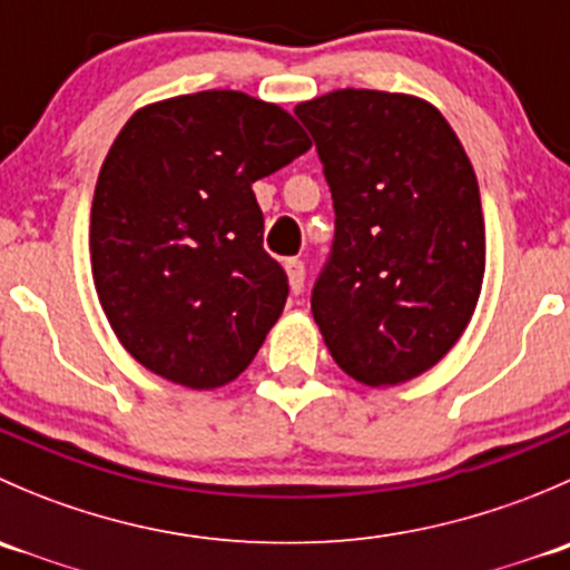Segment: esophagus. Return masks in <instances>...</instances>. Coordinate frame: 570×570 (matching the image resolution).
<instances>
[{
	"label": "esophagus",
	"mask_w": 570,
	"mask_h": 570,
	"mask_svg": "<svg viewBox=\"0 0 570 570\" xmlns=\"http://www.w3.org/2000/svg\"><path fill=\"white\" fill-rule=\"evenodd\" d=\"M286 275H289V286L295 295L303 292V281H306V264L301 258H286Z\"/></svg>",
	"instance_id": "34e87169"
}]
</instances>
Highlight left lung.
I'll use <instances>...</instances> for the list:
<instances>
[{"label":"left lung","mask_w":570,"mask_h":570,"mask_svg":"<svg viewBox=\"0 0 570 570\" xmlns=\"http://www.w3.org/2000/svg\"><path fill=\"white\" fill-rule=\"evenodd\" d=\"M317 146L336 232L312 314L336 364L394 386L439 364L474 314L485 273L480 187L433 105L333 90L295 107Z\"/></svg>","instance_id":"left-lung-1"}]
</instances>
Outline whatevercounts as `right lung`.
<instances>
[{
	"mask_svg": "<svg viewBox=\"0 0 570 570\" xmlns=\"http://www.w3.org/2000/svg\"><path fill=\"white\" fill-rule=\"evenodd\" d=\"M308 148L289 112L239 90L126 120L96 184L90 258L109 325L146 370L187 389L245 372L289 295L253 181Z\"/></svg>",
	"mask_w": 570,
	"mask_h": 570,
	"instance_id": "1",
	"label": "right lung"
}]
</instances>
